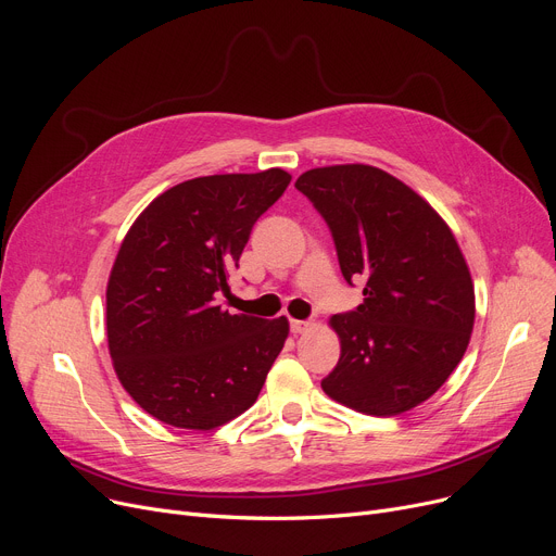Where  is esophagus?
Masks as SVG:
<instances>
[{
  "label": "esophagus",
  "instance_id": "34e87169",
  "mask_svg": "<svg viewBox=\"0 0 556 556\" xmlns=\"http://www.w3.org/2000/svg\"><path fill=\"white\" fill-rule=\"evenodd\" d=\"M311 327V323H302V319H290V331L293 333H304Z\"/></svg>",
  "mask_w": 556,
  "mask_h": 556
}]
</instances>
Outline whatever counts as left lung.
Listing matches in <instances>:
<instances>
[{"label":"left lung","mask_w":556,"mask_h":556,"mask_svg":"<svg viewBox=\"0 0 556 556\" xmlns=\"http://www.w3.org/2000/svg\"><path fill=\"white\" fill-rule=\"evenodd\" d=\"M295 187L325 216L342 277L363 304L329 319L340 361L323 381L338 403L371 417L413 410L459 365L476 323V290L446 220L383 168L336 164Z\"/></svg>","instance_id":"8db88e82"}]
</instances>
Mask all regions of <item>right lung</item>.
I'll return each instance as SVG.
<instances>
[{"mask_svg": "<svg viewBox=\"0 0 556 556\" xmlns=\"http://www.w3.org/2000/svg\"><path fill=\"white\" fill-rule=\"evenodd\" d=\"M290 173L204 175L160 193L116 252L105 288L110 358L124 390L162 424L214 430L256 401L288 319L218 306L256 218Z\"/></svg>", "mask_w": 556, "mask_h": 556, "instance_id": "right-lung-1", "label": "right lung"}]
</instances>
